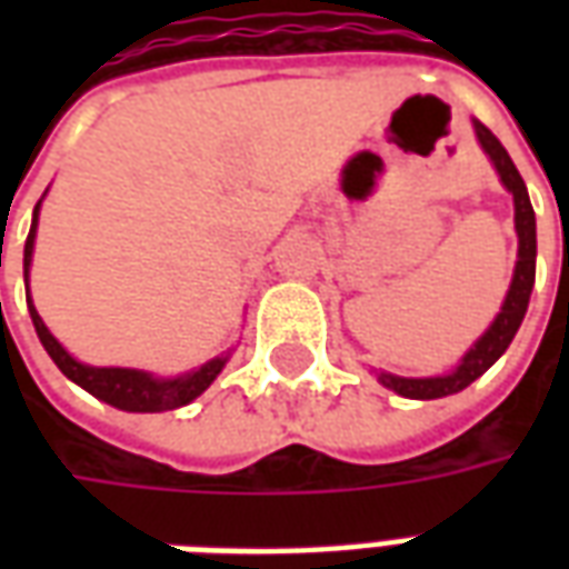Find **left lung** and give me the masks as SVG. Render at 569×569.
Returning a JSON list of instances; mask_svg holds the SVG:
<instances>
[{
    "label": "left lung",
    "mask_w": 569,
    "mask_h": 569,
    "mask_svg": "<svg viewBox=\"0 0 569 569\" xmlns=\"http://www.w3.org/2000/svg\"><path fill=\"white\" fill-rule=\"evenodd\" d=\"M472 128H476L478 142H481L490 163L497 167L500 182L512 191L515 231H518V261H515L512 286L506 292V301H502L497 320L490 322L488 332L466 350V357L460 359V366L453 371L439 375V378H399V375H387V371L378 375V381L387 390L406 396V399H441V396L460 393L476 378H481L506 353V347L512 345L515 332H518V326H521L527 313L533 280H537V216H533V207H530V198H527L525 179L515 170L509 151L502 149V142L481 121H472Z\"/></svg>",
    "instance_id": "left-lung-1"
}]
</instances>
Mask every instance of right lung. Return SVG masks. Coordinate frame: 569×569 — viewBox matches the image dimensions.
<instances>
[{
    "label": "right lung",
    "instance_id": "1",
    "mask_svg": "<svg viewBox=\"0 0 569 569\" xmlns=\"http://www.w3.org/2000/svg\"><path fill=\"white\" fill-rule=\"evenodd\" d=\"M39 207L42 200L36 203L32 210V228L27 237V247H23V280H27V292H30V264H32V247H36V224H39ZM27 308H30L32 326L39 341L48 350V357L54 359V366L69 381H76L81 390H88L97 399H103L109 406L121 408V411H173V408L188 406L191 399H198L212 381L216 375L224 369L228 357H216L210 362H203L200 369L179 375V378H154L149 371L140 369H97V366H84L76 357H69L63 345L57 341L54 335L48 332V326L39 317V310L32 308V298L27 296Z\"/></svg>",
    "mask_w": 569,
    "mask_h": 569
}]
</instances>
